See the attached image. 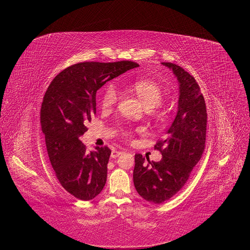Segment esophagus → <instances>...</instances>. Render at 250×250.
<instances>
[{"mask_svg":"<svg viewBox=\"0 0 250 250\" xmlns=\"http://www.w3.org/2000/svg\"><path fill=\"white\" fill-rule=\"evenodd\" d=\"M123 153V151H119V150H112V152H111V157L112 158H116V157H118L119 155H121Z\"/></svg>","mask_w":250,"mask_h":250,"instance_id":"1","label":"esophagus"}]
</instances>
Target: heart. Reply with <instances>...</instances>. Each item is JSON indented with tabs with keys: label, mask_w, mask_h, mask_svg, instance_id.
<instances>
[{
	"label": "heart",
	"mask_w": 250,
	"mask_h": 250,
	"mask_svg": "<svg viewBox=\"0 0 250 250\" xmlns=\"http://www.w3.org/2000/svg\"><path fill=\"white\" fill-rule=\"evenodd\" d=\"M130 92L137 96L147 109L151 110L160 106L164 101V90L157 83L151 80H138L128 86ZM118 102V92L113 85L104 88L101 96V107L104 110L112 108ZM121 135L126 140L133 138V131L130 129H122Z\"/></svg>",
	"instance_id": "obj_1"
}]
</instances>
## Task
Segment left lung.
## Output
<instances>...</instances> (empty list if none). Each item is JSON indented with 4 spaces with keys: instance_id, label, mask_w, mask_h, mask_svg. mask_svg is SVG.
Segmentation results:
<instances>
[{
    "instance_id": "1",
    "label": "left lung",
    "mask_w": 250,
    "mask_h": 250,
    "mask_svg": "<svg viewBox=\"0 0 250 250\" xmlns=\"http://www.w3.org/2000/svg\"><path fill=\"white\" fill-rule=\"evenodd\" d=\"M172 69L179 82L178 111L165 138L154 149L162 153L160 162L134 155L133 184L142 197L153 203L172 198L184 188L202 156L207 135V106L198 83L178 64L162 62Z\"/></svg>"
}]
</instances>
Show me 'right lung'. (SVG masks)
Here are the masks:
<instances>
[{"label": "right lung", "instance_id": "1", "mask_svg": "<svg viewBox=\"0 0 250 250\" xmlns=\"http://www.w3.org/2000/svg\"><path fill=\"white\" fill-rule=\"evenodd\" d=\"M137 66L129 60L73 64L52 80L43 96L41 125L49 160L60 185L80 200L93 199L103 190L111 153L107 146L88 153L80 141L96 115L97 90Z\"/></svg>", "mask_w": 250, "mask_h": 250}]
</instances>
